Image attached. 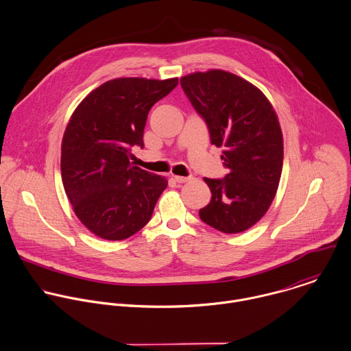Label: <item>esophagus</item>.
I'll return each mask as SVG.
<instances>
[{"label": "esophagus", "instance_id": "1", "mask_svg": "<svg viewBox=\"0 0 351 351\" xmlns=\"http://www.w3.org/2000/svg\"><path fill=\"white\" fill-rule=\"evenodd\" d=\"M173 179H175V182H178V183H186V182H189L191 178H190V176H178V175H175Z\"/></svg>", "mask_w": 351, "mask_h": 351}]
</instances>
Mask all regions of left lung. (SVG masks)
Returning <instances> with one entry per match:
<instances>
[{"label":"left lung","mask_w":351,"mask_h":351,"mask_svg":"<svg viewBox=\"0 0 351 351\" xmlns=\"http://www.w3.org/2000/svg\"><path fill=\"white\" fill-rule=\"evenodd\" d=\"M180 85L205 119L211 143L223 147L221 158L229 169L222 179H204L211 199L199 217L219 232H244L277 194L283 162L278 117L261 89L229 71L191 73Z\"/></svg>","instance_id":"1"}]
</instances>
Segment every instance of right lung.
I'll use <instances>...</instances> for the list:
<instances>
[{"label": "right lung", "instance_id": "right-lung-1", "mask_svg": "<svg viewBox=\"0 0 351 351\" xmlns=\"http://www.w3.org/2000/svg\"><path fill=\"white\" fill-rule=\"evenodd\" d=\"M178 78L123 77L92 90L74 110L61 147L65 193L78 219L104 240H125L150 219L164 176L133 165L150 108Z\"/></svg>", "mask_w": 351, "mask_h": 351}]
</instances>
